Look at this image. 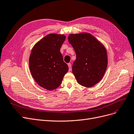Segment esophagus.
Here are the masks:
<instances>
[{
  "instance_id": "esophagus-1",
  "label": "esophagus",
  "mask_w": 134,
  "mask_h": 134,
  "mask_svg": "<svg viewBox=\"0 0 134 134\" xmlns=\"http://www.w3.org/2000/svg\"><path fill=\"white\" fill-rule=\"evenodd\" d=\"M68 67H69V71H70L71 70V63H68Z\"/></svg>"
}]
</instances>
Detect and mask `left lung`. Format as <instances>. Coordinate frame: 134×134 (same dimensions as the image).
<instances>
[{"instance_id": "obj_1", "label": "left lung", "mask_w": 134, "mask_h": 134, "mask_svg": "<svg viewBox=\"0 0 134 134\" xmlns=\"http://www.w3.org/2000/svg\"><path fill=\"white\" fill-rule=\"evenodd\" d=\"M68 39L76 54L72 72L78 83L87 88L97 84L103 77L107 67L106 48L88 33L71 34Z\"/></svg>"}]
</instances>
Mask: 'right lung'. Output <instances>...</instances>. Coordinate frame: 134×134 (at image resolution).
Wrapping results in <instances>:
<instances>
[{
  "instance_id": "1",
  "label": "right lung",
  "mask_w": 134,
  "mask_h": 134,
  "mask_svg": "<svg viewBox=\"0 0 134 134\" xmlns=\"http://www.w3.org/2000/svg\"><path fill=\"white\" fill-rule=\"evenodd\" d=\"M66 36L49 34L35 44L31 51L29 67L33 78L42 88L53 90L59 87L68 71L60 48Z\"/></svg>"
}]
</instances>
